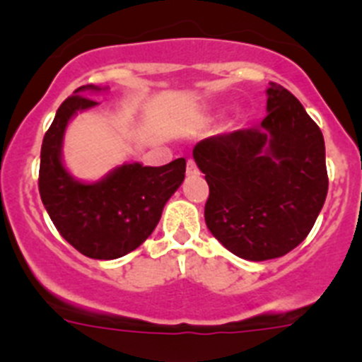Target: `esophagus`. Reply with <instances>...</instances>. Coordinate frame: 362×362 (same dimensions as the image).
I'll return each instance as SVG.
<instances>
[{"mask_svg":"<svg viewBox=\"0 0 362 362\" xmlns=\"http://www.w3.org/2000/svg\"><path fill=\"white\" fill-rule=\"evenodd\" d=\"M187 175H198V166H196V163L192 159L187 160Z\"/></svg>","mask_w":362,"mask_h":362,"instance_id":"1","label":"esophagus"}]
</instances>
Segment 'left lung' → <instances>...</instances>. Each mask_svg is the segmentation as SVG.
Segmentation results:
<instances>
[{"mask_svg":"<svg viewBox=\"0 0 362 362\" xmlns=\"http://www.w3.org/2000/svg\"><path fill=\"white\" fill-rule=\"evenodd\" d=\"M259 126L206 138L192 156L210 194L204 221L229 252L247 261L282 257L308 236L327 196L322 131L294 94L266 90Z\"/></svg>","mask_w":362,"mask_h":362,"instance_id":"1","label":"left lung"}]
</instances>
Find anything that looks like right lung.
Segmentation results:
<instances>
[{"label":"right lung","instance_id":"1","mask_svg":"<svg viewBox=\"0 0 362 362\" xmlns=\"http://www.w3.org/2000/svg\"><path fill=\"white\" fill-rule=\"evenodd\" d=\"M82 86L63 101L43 136L38 189L54 226L69 245L93 259L122 257L141 245L158 226L163 208L185 177V159L164 166L122 164L94 184L75 180L63 164V138L76 112L96 107Z\"/></svg>","mask_w":362,"mask_h":362}]
</instances>
